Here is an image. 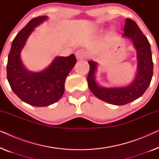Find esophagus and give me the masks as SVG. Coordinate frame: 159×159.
Listing matches in <instances>:
<instances>
[{
    "label": "esophagus",
    "mask_w": 159,
    "mask_h": 159,
    "mask_svg": "<svg viewBox=\"0 0 159 159\" xmlns=\"http://www.w3.org/2000/svg\"><path fill=\"white\" fill-rule=\"evenodd\" d=\"M75 56L77 60H82L86 57V53L83 50H78V51H76Z\"/></svg>",
    "instance_id": "1"
}]
</instances>
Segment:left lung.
<instances>
[{"label":"left lung","mask_w":159,"mask_h":159,"mask_svg":"<svg viewBox=\"0 0 159 159\" xmlns=\"http://www.w3.org/2000/svg\"><path fill=\"white\" fill-rule=\"evenodd\" d=\"M123 38L131 40L137 52L138 69L133 81L124 87L105 88L99 85L95 80L98 64L93 61H88L90 71L88 84L91 92L98 98L116 106H122L142 96L151 83L153 77V64L151 45L138 25L132 19H126Z\"/></svg>","instance_id":"1"}]
</instances>
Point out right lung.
<instances>
[{"label": "right lung", "mask_w": 159, "mask_h": 159, "mask_svg": "<svg viewBox=\"0 0 159 159\" xmlns=\"http://www.w3.org/2000/svg\"><path fill=\"white\" fill-rule=\"evenodd\" d=\"M47 16L32 19L13 40L7 63V79L14 93L25 103L44 107L57 102L64 93L67 75L77 62L75 56L56 57L47 68L38 72L27 70L21 52L34 28L47 20Z\"/></svg>", "instance_id": "right-lung-1"}]
</instances>
